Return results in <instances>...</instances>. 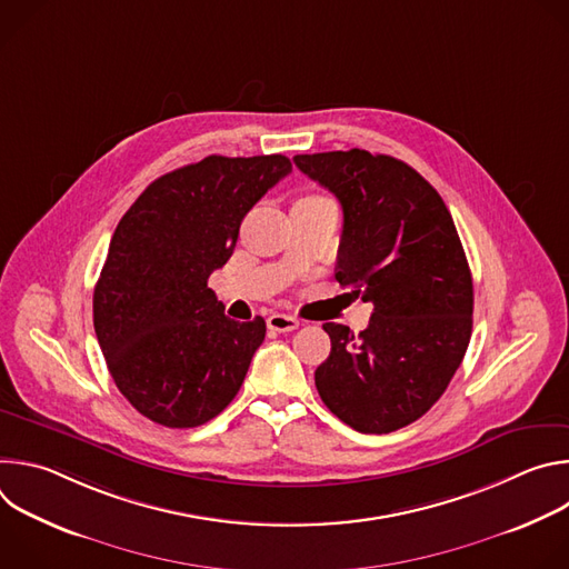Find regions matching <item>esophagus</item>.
Masks as SVG:
<instances>
[{
	"instance_id": "esophagus-1",
	"label": "esophagus",
	"mask_w": 569,
	"mask_h": 569,
	"mask_svg": "<svg viewBox=\"0 0 569 569\" xmlns=\"http://www.w3.org/2000/svg\"><path fill=\"white\" fill-rule=\"evenodd\" d=\"M268 329H272L277 333H290V331L299 329V319L292 315H283V312H272L268 317Z\"/></svg>"
}]
</instances>
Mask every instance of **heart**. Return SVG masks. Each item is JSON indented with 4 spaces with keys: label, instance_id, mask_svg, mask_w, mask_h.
Instances as JSON below:
<instances>
[{
    "label": "heart",
    "instance_id": "obj_1",
    "mask_svg": "<svg viewBox=\"0 0 569 569\" xmlns=\"http://www.w3.org/2000/svg\"><path fill=\"white\" fill-rule=\"evenodd\" d=\"M306 198H310V196H306Z\"/></svg>",
    "mask_w": 569,
    "mask_h": 569
}]
</instances>
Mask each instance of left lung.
<instances>
[{"label":"left lung","mask_w":569,"mask_h":569,"mask_svg":"<svg viewBox=\"0 0 569 569\" xmlns=\"http://www.w3.org/2000/svg\"><path fill=\"white\" fill-rule=\"evenodd\" d=\"M342 204L336 279L373 303L358 336L323 323L331 353L315 371L323 405L362 435L421 419L459 369L472 331V277L452 216L412 167L360 148L295 154Z\"/></svg>","instance_id":"8db88e82"}]
</instances>
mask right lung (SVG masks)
Segmentation results:
<instances>
[{
    "label": "right lung",
    "mask_w": 569,
    "mask_h": 569,
    "mask_svg": "<svg viewBox=\"0 0 569 569\" xmlns=\"http://www.w3.org/2000/svg\"><path fill=\"white\" fill-rule=\"evenodd\" d=\"M292 171L283 154L222 157L157 178L119 220L94 288V331L132 408L198 428L238 393L266 319L233 321L207 286L248 211Z\"/></svg>",
    "instance_id": "right-lung-1"
}]
</instances>
